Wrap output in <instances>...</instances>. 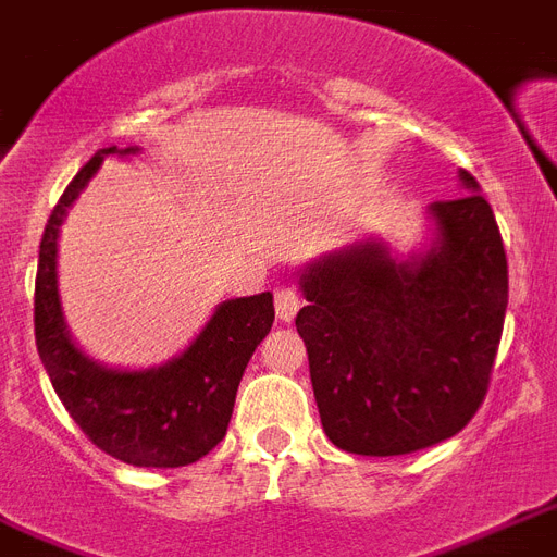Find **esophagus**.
<instances>
[{
	"label": "esophagus",
	"mask_w": 557,
	"mask_h": 557,
	"mask_svg": "<svg viewBox=\"0 0 557 557\" xmlns=\"http://www.w3.org/2000/svg\"><path fill=\"white\" fill-rule=\"evenodd\" d=\"M300 307H304V297H300L297 288L280 286L277 292H274V309H277L280 321H292Z\"/></svg>",
	"instance_id": "1"
}]
</instances>
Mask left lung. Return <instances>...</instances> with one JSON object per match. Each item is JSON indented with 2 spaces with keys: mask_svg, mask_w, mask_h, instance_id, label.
<instances>
[{
  "mask_svg": "<svg viewBox=\"0 0 557 557\" xmlns=\"http://www.w3.org/2000/svg\"><path fill=\"white\" fill-rule=\"evenodd\" d=\"M435 201V242L397 262L382 242L326 253L300 274L295 326L326 438L356 456H406L453 438L485 400L508 307L491 203Z\"/></svg>",
  "mask_w": 557,
  "mask_h": 557,
  "instance_id": "obj_1",
  "label": "left lung"
}]
</instances>
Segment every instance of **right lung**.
Masks as SVG:
<instances>
[{
    "label": "right lung",
    "mask_w": 557,
    "mask_h": 557,
    "mask_svg": "<svg viewBox=\"0 0 557 557\" xmlns=\"http://www.w3.org/2000/svg\"><path fill=\"white\" fill-rule=\"evenodd\" d=\"M104 154H116V146L72 177L42 231L34 280L37 354L70 418L101 453L134 467L193 465L227 435L242 373L274 324V297L262 292L224 300L193 345L160 368L113 371L81 354L58 300V231Z\"/></svg>",
    "instance_id": "right-lung-1"
}]
</instances>
